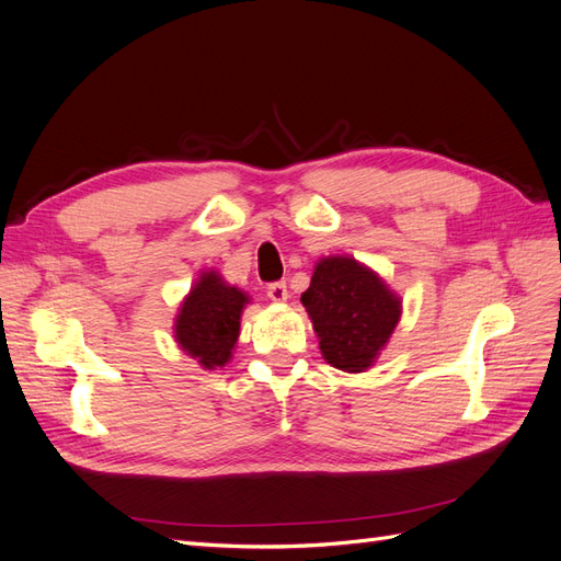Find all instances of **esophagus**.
I'll list each match as a JSON object with an SVG mask.
<instances>
[{"instance_id": "1", "label": "esophagus", "mask_w": 561, "mask_h": 561, "mask_svg": "<svg viewBox=\"0 0 561 561\" xmlns=\"http://www.w3.org/2000/svg\"><path fill=\"white\" fill-rule=\"evenodd\" d=\"M266 295H268L271 301H276V304H283V301H287V297H290V293H287V285L283 280L271 283L266 287Z\"/></svg>"}]
</instances>
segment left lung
<instances>
[{"label":"left lung","mask_w":561,"mask_h":561,"mask_svg":"<svg viewBox=\"0 0 561 561\" xmlns=\"http://www.w3.org/2000/svg\"><path fill=\"white\" fill-rule=\"evenodd\" d=\"M301 304L332 367L365 371L393 334L402 301L375 271L346 254H332L313 268Z\"/></svg>","instance_id":"left-lung-1"}]
</instances>
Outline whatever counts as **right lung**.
<instances>
[{"label":"right lung","instance_id":"obj_1","mask_svg":"<svg viewBox=\"0 0 561 561\" xmlns=\"http://www.w3.org/2000/svg\"><path fill=\"white\" fill-rule=\"evenodd\" d=\"M250 297L222 280L217 271H201L175 318V342L203 369L225 367L241 334V313Z\"/></svg>","mask_w":561,"mask_h":561}]
</instances>
